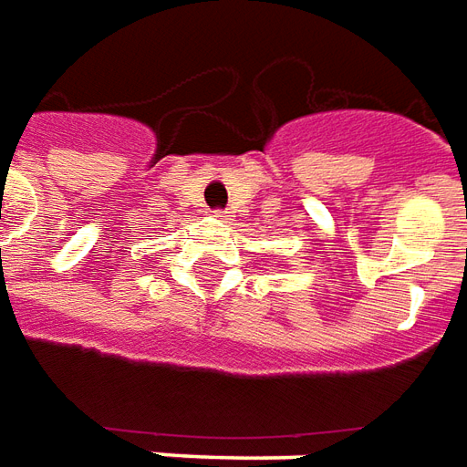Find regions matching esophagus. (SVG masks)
<instances>
[{
    "label": "esophagus",
    "mask_w": 467,
    "mask_h": 467,
    "mask_svg": "<svg viewBox=\"0 0 467 467\" xmlns=\"http://www.w3.org/2000/svg\"><path fill=\"white\" fill-rule=\"evenodd\" d=\"M213 216H216V218H228V213H226V211H213Z\"/></svg>",
    "instance_id": "esophagus-1"
}]
</instances>
